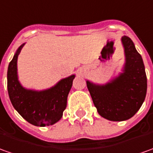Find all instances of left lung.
<instances>
[{
  "label": "left lung",
  "mask_w": 153,
  "mask_h": 153,
  "mask_svg": "<svg viewBox=\"0 0 153 153\" xmlns=\"http://www.w3.org/2000/svg\"><path fill=\"white\" fill-rule=\"evenodd\" d=\"M121 41L126 54L124 73L105 85L100 86L86 82L99 114L113 121L132 117L142 106L147 88L142 56L130 37L124 36Z\"/></svg>",
  "instance_id": "obj_1"
}]
</instances>
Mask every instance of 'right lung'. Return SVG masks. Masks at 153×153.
<instances>
[{"instance_id": "obj_1", "label": "right lung", "mask_w": 153, "mask_h": 153, "mask_svg": "<svg viewBox=\"0 0 153 153\" xmlns=\"http://www.w3.org/2000/svg\"><path fill=\"white\" fill-rule=\"evenodd\" d=\"M20 47L7 70V90L13 107L27 122L36 126H50L59 121L67 106V98L74 75L63 79L49 90L37 92L25 90L17 80L16 61Z\"/></svg>"}]
</instances>
